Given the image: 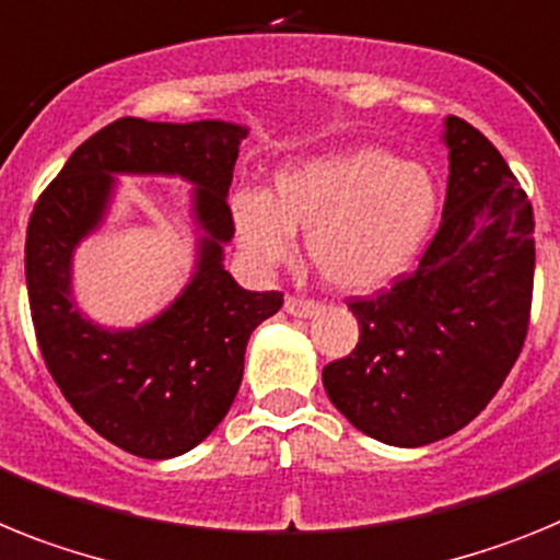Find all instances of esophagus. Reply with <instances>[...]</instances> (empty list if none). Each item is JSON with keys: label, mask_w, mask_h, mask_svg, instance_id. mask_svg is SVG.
Masks as SVG:
<instances>
[{"label": "esophagus", "mask_w": 560, "mask_h": 560, "mask_svg": "<svg viewBox=\"0 0 560 560\" xmlns=\"http://www.w3.org/2000/svg\"><path fill=\"white\" fill-rule=\"evenodd\" d=\"M284 310L295 318H313V315L320 313V304L313 299H299V295H287Z\"/></svg>", "instance_id": "esophagus-1"}]
</instances>
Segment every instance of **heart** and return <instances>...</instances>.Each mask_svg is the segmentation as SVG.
Returning a JSON list of instances; mask_svg holds the SVG:
<instances>
[{"label":"heart","instance_id":"1","mask_svg":"<svg viewBox=\"0 0 560 560\" xmlns=\"http://www.w3.org/2000/svg\"><path fill=\"white\" fill-rule=\"evenodd\" d=\"M233 225L256 265L307 256L343 293L392 284L415 261L436 217V183L425 165L377 145H354L281 165L270 191H236Z\"/></svg>","mask_w":560,"mask_h":560}]
</instances>
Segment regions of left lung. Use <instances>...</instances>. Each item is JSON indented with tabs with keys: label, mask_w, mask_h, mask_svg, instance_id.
<instances>
[{
	"label": "left lung",
	"mask_w": 560,
	"mask_h": 560,
	"mask_svg": "<svg viewBox=\"0 0 560 560\" xmlns=\"http://www.w3.org/2000/svg\"><path fill=\"white\" fill-rule=\"evenodd\" d=\"M448 194L415 273L349 304L358 347L324 366L329 400L358 431L397 448L445 440L499 392L529 327L533 206L495 145L445 118Z\"/></svg>",
	"instance_id": "1"
}]
</instances>
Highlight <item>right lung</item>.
<instances>
[{
	"label": "right lung",
	"instance_id": "1",
	"mask_svg": "<svg viewBox=\"0 0 560 560\" xmlns=\"http://www.w3.org/2000/svg\"><path fill=\"white\" fill-rule=\"evenodd\" d=\"M245 138V126L228 120L120 118L78 145L31 213L24 276L42 358L75 415L143 459L186 454L220 425L250 332L284 301L245 290L222 265L233 240L228 188ZM118 173L191 182L200 233L184 293L132 330L101 328L71 299V256L105 219Z\"/></svg>",
	"mask_w": 560,
	"mask_h": 560
}]
</instances>
